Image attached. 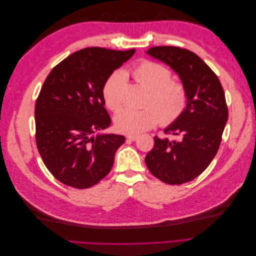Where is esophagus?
Returning a JSON list of instances; mask_svg holds the SVG:
<instances>
[{"label": "esophagus", "instance_id": "34e87169", "mask_svg": "<svg viewBox=\"0 0 256 256\" xmlns=\"http://www.w3.org/2000/svg\"><path fill=\"white\" fill-rule=\"evenodd\" d=\"M128 140H130V141H136V138H138V134H127V136H126Z\"/></svg>", "mask_w": 256, "mask_h": 256}]
</instances>
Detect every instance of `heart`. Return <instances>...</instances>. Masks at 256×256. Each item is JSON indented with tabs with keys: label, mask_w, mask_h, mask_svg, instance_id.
I'll return each mask as SVG.
<instances>
[{
	"label": "heart",
	"mask_w": 256,
	"mask_h": 256,
	"mask_svg": "<svg viewBox=\"0 0 256 256\" xmlns=\"http://www.w3.org/2000/svg\"><path fill=\"white\" fill-rule=\"evenodd\" d=\"M126 74L148 90L142 109L126 108L116 115V126L122 132L138 134L152 128L160 120L168 125L177 120L188 106L189 92L186 85L172 79V72L157 62L142 60ZM126 82L122 72H113L102 88L106 106L118 112L124 106L122 88Z\"/></svg>",
	"instance_id": "heart-1"
}]
</instances>
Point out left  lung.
<instances>
[{
	"label": "left lung",
	"instance_id": "obj_1",
	"mask_svg": "<svg viewBox=\"0 0 256 256\" xmlns=\"http://www.w3.org/2000/svg\"><path fill=\"white\" fill-rule=\"evenodd\" d=\"M147 54L174 69L189 92L187 109L164 130L178 138L156 136L145 157L154 177L168 184H182L202 174L219 150L228 118L226 94L212 68L190 50L159 46Z\"/></svg>",
	"mask_w": 256,
	"mask_h": 256
}]
</instances>
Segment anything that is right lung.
I'll return each mask as SVG.
<instances>
[{
  "mask_svg": "<svg viewBox=\"0 0 256 256\" xmlns=\"http://www.w3.org/2000/svg\"><path fill=\"white\" fill-rule=\"evenodd\" d=\"M134 52L85 48L62 60L44 80L35 104L36 145L62 184L86 189L110 173L125 138L98 134L111 125L102 88Z\"/></svg>",
  "mask_w": 256,
  "mask_h": 256,
  "instance_id": "obj_1",
  "label": "right lung"
}]
</instances>
